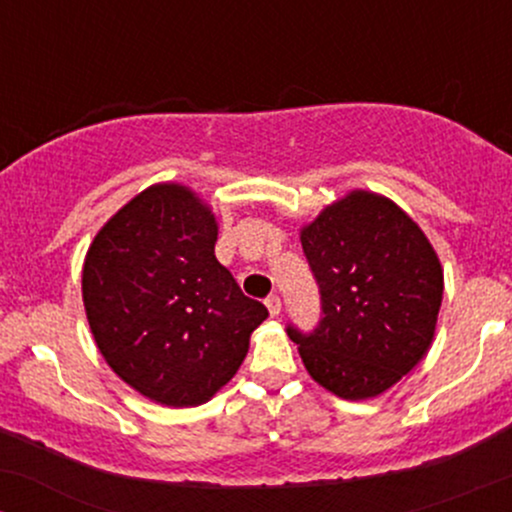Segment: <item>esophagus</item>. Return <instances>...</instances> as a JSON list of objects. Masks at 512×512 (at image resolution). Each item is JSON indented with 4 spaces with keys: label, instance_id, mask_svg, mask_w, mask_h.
<instances>
[{
    "label": "esophagus",
    "instance_id": "obj_1",
    "mask_svg": "<svg viewBox=\"0 0 512 512\" xmlns=\"http://www.w3.org/2000/svg\"><path fill=\"white\" fill-rule=\"evenodd\" d=\"M264 305H267L269 315H272V317H276V315L281 313V298L279 296H269L267 301H264Z\"/></svg>",
    "mask_w": 512,
    "mask_h": 512
}]
</instances>
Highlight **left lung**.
<instances>
[{
    "label": "left lung",
    "instance_id": "1",
    "mask_svg": "<svg viewBox=\"0 0 512 512\" xmlns=\"http://www.w3.org/2000/svg\"><path fill=\"white\" fill-rule=\"evenodd\" d=\"M301 245L322 301L315 332L289 327L305 370L351 402L383 395L431 349L443 301L436 250L407 211L368 190L322 209Z\"/></svg>",
    "mask_w": 512,
    "mask_h": 512
}]
</instances>
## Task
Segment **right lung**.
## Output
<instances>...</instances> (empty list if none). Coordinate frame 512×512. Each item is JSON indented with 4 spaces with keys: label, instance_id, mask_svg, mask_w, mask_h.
Here are the masks:
<instances>
[{
    "label": "right lung",
    "instance_id": "add662e5",
    "mask_svg": "<svg viewBox=\"0 0 512 512\" xmlns=\"http://www.w3.org/2000/svg\"><path fill=\"white\" fill-rule=\"evenodd\" d=\"M216 238L219 221L197 192L158 182L110 216L86 252L81 296L98 351L151 402H209L269 315L216 260Z\"/></svg>",
    "mask_w": 512,
    "mask_h": 512
}]
</instances>
